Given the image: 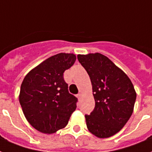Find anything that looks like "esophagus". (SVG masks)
<instances>
[{
	"label": "esophagus",
	"mask_w": 152,
	"mask_h": 152,
	"mask_svg": "<svg viewBox=\"0 0 152 152\" xmlns=\"http://www.w3.org/2000/svg\"><path fill=\"white\" fill-rule=\"evenodd\" d=\"M81 96H82V93H79L78 94H77V97H78L79 98H80V97H81Z\"/></svg>",
	"instance_id": "obj_1"
}]
</instances>
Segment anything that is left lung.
Wrapping results in <instances>:
<instances>
[{"label":"left lung","instance_id":"8db88e82","mask_svg":"<svg viewBox=\"0 0 152 152\" xmlns=\"http://www.w3.org/2000/svg\"><path fill=\"white\" fill-rule=\"evenodd\" d=\"M88 73L95 108L86 115L87 129L98 138L113 136L126 125L134 112L137 94L127 75L100 53L78 55Z\"/></svg>","mask_w":152,"mask_h":152}]
</instances>
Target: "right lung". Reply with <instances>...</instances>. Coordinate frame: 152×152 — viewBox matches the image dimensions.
<instances>
[{
    "mask_svg": "<svg viewBox=\"0 0 152 152\" xmlns=\"http://www.w3.org/2000/svg\"><path fill=\"white\" fill-rule=\"evenodd\" d=\"M71 53H59L44 60L25 76L18 96L29 123L43 134L63 129L76 110L77 98L69 93L63 73L76 61Z\"/></svg>",
    "mask_w": 152,
    "mask_h": 152,
    "instance_id": "right-lung-1",
    "label": "right lung"
}]
</instances>
